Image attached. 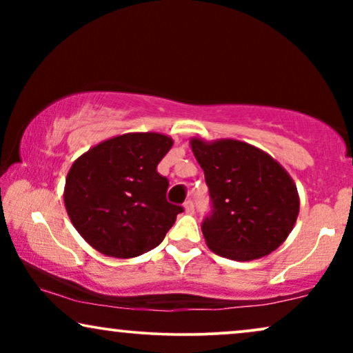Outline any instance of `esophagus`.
<instances>
[{
  "mask_svg": "<svg viewBox=\"0 0 353 353\" xmlns=\"http://www.w3.org/2000/svg\"><path fill=\"white\" fill-rule=\"evenodd\" d=\"M183 205H185V210L188 212V214H192V212H194V202H192L191 199H188Z\"/></svg>",
  "mask_w": 353,
  "mask_h": 353,
  "instance_id": "1",
  "label": "esophagus"
}]
</instances>
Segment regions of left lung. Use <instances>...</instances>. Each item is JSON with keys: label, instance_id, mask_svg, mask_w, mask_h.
<instances>
[{"label": "left lung", "instance_id": "8db88e82", "mask_svg": "<svg viewBox=\"0 0 353 353\" xmlns=\"http://www.w3.org/2000/svg\"><path fill=\"white\" fill-rule=\"evenodd\" d=\"M191 148L209 186L212 209L201 225L207 245L241 262L279 248L299 215L297 188L288 172L268 154L236 139L194 138Z\"/></svg>", "mask_w": 353, "mask_h": 353}]
</instances>
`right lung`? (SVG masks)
Returning a JSON list of instances; mask_svg holds the SVG:
<instances>
[{"label":"right lung","instance_id":"add662e5","mask_svg":"<svg viewBox=\"0 0 353 353\" xmlns=\"http://www.w3.org/2000/svg\"><path fill=\"white\" fill-rule=\"evenodd\" d=\"M173 141L159 133H128L98 144L74 162L64 202L77 231L101 254L138 257L157 248L183 207L167 201L157 172Z\"/></svg>","mask_w":353,"mask_h":353}]
</instances>
